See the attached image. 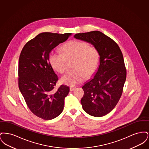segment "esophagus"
<instances>
[{"label":"esophagus","mask_w":149,"mask_h":149,"mask_svg":"<svg viewBox=\"0 0 149 149\" xmlns=\"http://www.w3.org/2000/svg\"><path fill=\"white\" fill-rule=\"evenodd\" d=\"M76 88H75V87H72V86H71V87H70V91H74L75 89Z\"/></svg>","instance_id":"1"}]
</instances>
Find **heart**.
I'll use <instances>...</instances> for the list:
<instances>
[{"label":"heart","mask_w":149,"mask_h":149,"mask_svg":"<svg viewBox=\"0 0 149 149\" xmlns=\"http://www.w3.org/2000/svg\"><path fill=\"white\" fill-rule=\"evenodd\" d=\"M62 52L52 51L50 62L56 71L63 73L74 61L73 70L68 72L60 79L65 85L75 86L81 83L86 77L93 75L99 66V54L95 48L90 47L88 43L72 41L66 43L61 47Z\"/></svg>","instance_id":"1"}]
</instances>
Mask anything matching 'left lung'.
Segmentation results:
<instances>
[{"label": "left lung", "instance_id": "1", "mask_svg": "<svg viewBox=\"0 0 149 149\" xmlns=\"http://www.w3.org/2000/svg\"><path fill=\"white\" fill-rule=\"evenodd\" d=\"M74 37L92 44L99 52L98 69L82 87L84 94L81 103L89 115L104 116L113 109L122 93L126 79L122 53L112 38L100 31L77 33Z\"/></svg>", "mask_w": 149, "mask_h": 149}]
</instances>
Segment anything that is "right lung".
Listing matches in <instances>:
<instances>
[{"instance_id": "obj_1", "label": "right lung", "mask_w": 149, "mask_h": 149, "mask_svg": "<svg viewBox=\"0 0 149 149\" xmlns=\"http://www.w3.org/2000/svg\"><path fill=\"white\" fill-rule=\"evenodd\" d=\"M71 35L43 32L29 41L22 50L18 64V85L27 106L36 116L49 120L63 111L70 89L61 85L49 61L51 51Z\"/></svg>"}]
</instances>
